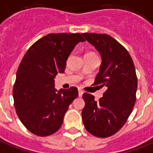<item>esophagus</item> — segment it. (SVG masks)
Masks as SVG:
<instances>
[{"instance_id": "esophagus-1", "label": "esophagus", "mask_w": 153, "mask_h": 153, "mask_svg": "<svg viewBox=\"0 0 153 153\" xmlns=\"http://www.w3.org/2000/svg\"><path fill=\"white\" fill-rule=\"evenodd\" d=\"M78 92H79V97H81L82 95H83V94H84V91H83L81 89H79V90H78Z\"/></svg>"}]
</instances>
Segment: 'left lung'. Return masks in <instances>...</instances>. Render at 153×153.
<instances>
[{
    "label": "left lung",
    "instance_id": "obj_1",
    "mask_svg": "<svg viewBox=\"0 0 153 153\" xmlns=\"http://www.w3.org/2000/svg\"><path fill=\"white\" fill-rule=\"evenodd\" d=\"M102 57L94 85L105 87L98 101L84 93L82 119L86 130L98 137L113 135L123 127L135 104L137 79L131 55L108 34L82 33Z\"/></svg>",
    "mask_w": 153,
    "mask_h": 153
}]
</instances>
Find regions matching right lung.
Masks as SVG:
<instances>
[{
	"label": "right lung",
	"instance_id": "right-lung-1",
	"mask_svg": "<svg viewBox=\"0 0 153 153\" xmlns=\"http://www.w3.org/2000/svg\"><path fill=\"white\" fill-rule=\"evenodd\" d=\"M79 33H50L28 49L16 73L13 88L15 108L22 124L36 135L45 137L61 127L69 105L78 96L75 87L55 88V78L65 71Z\"/></svg>",
	"mask_w": 153,
	"mask_h": 153
}]
</instances>
